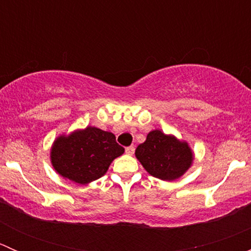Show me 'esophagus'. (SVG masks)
Returning a JSON list of instances; mask_svg holds the SVG:
<instances>
[{
	"label": "esophagus",
	"mask_w": 251,
	"mask_h": 251,
	"mask_svg": "<svg viewBox=\"0 0 251 251\" xmlns=\"http://www.w3.org/2000/svg\"><path fill=\"white\" fill-rule=\"evenodd\" d=\"M125 151H126V154H127V155H132V154L135 153V148H133L132 146L127 147V148L125 149Z\"/></svg>",
	"instance_id": "34e87169"
}]
</instances>
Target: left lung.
Masks as SVG:
<instances>
[{"mask_svg": "<svg viewBox=\"0 0 251 251\" xmlns=\"http://www.w3.org/2000/svg\"><path fill=\"white\" fill-rule=\"evenodd\" d=\"M136 158L146 171L163 181H174L188 171L193 164V151L186 141L160 130H153L136 148Z\"/></svg>", "mask_w": 251, "mask_h": 251, "instance_id": "1", "label": "left lung"}]
</instances>
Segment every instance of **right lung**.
<instances>
[{"label":"right lung","mask_w":251,"mask_h":251,"mask_svg":"<svg viewBox=\"0 0 251 251\" xmlns=\"http://www.w3.org/2000/svg\"><path fill=\"white\" fill-rule=\"evenodd\" d=\"M115 136L95 126L58 136L50 148L53 169L64 178L78 184H87L100 178L111 161L123 155Z\"/></svg>","instance_id":"obj_1"}]
</instances>
